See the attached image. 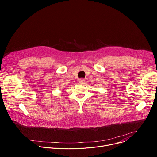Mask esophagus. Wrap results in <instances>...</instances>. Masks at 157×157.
Listing matches in <instances>:
<instances>
[{
    "label": "esophagus",
    "instance_id": "1",
    "mask_svg": "<svg viewBox=\"0 0 157 157\" xmlns=\"http://www.w3.org/2000/svg\"><path fill=\"white\" fill-rule=\"evenodd\" d=\"M85 82V79H83V78H81L79 79V84H84Z\"/></svg>",
    "mask_w": 157,
    "mask_h": 157
}]
</instances>
